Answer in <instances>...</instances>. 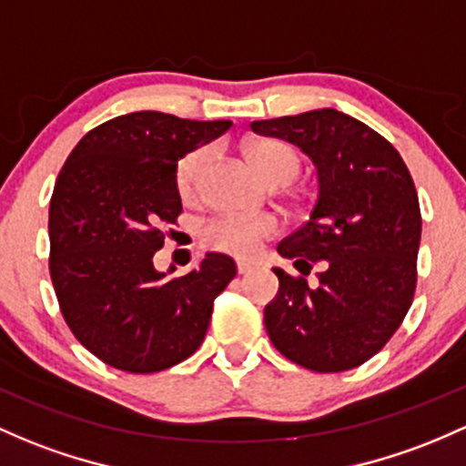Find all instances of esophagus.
<instances>
[{"instance_id":"obj_1","label":"esophagus","mask_w":466,"mask_h":466,"mask_svg":"<svg viewBox=\"0 0 466 466\" xmlns=\"http://www.w3.org/2000/svg\"><path fill=\"white\" fill-rule=\"evenodd\" d=\"M254 268H257V263H252V260H245V258L237 260V269H238V274H249V272H252Z\"/></svg>"}]
</instances>
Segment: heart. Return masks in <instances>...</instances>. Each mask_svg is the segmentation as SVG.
<instances>
[{"label": "heart", "mask_w": 466, "mask_h": 466, "mask_svg": "<svg viewBox=\"0 0 466 466\" xmlns=\"http://www.w3.org/2000/svg\"><path fill=\"white\" fill-rule=\"evenodd\" d=\"M245 155L252 161V166L257 167L258 175L268 183H272V186H285L300 170L299 152L279 139L249 141L245 146ZM209 158H212V150L209 147H198V150H192L190 155H186L178 161L175 181L178 197L183 201H192L198 194L203 172H206ZM274 232L276 221L272 217L223 212L203 225L201 238L208 248L248 257V254L257 252L260 241L272 237Z\"/></svg>", "instance_id": "obj_1"}]
</instances>
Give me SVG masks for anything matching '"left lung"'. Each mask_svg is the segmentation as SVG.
Masks as SVG:
<instances>
[{
  "label": "left lung",
  "instance_id": "obj_1",
  "mask_svg": "<svg viewBox=\"0 0 466 466\" xmlns=\"http://www.w3.org/2000/svg\"><path fill=\"white\" fill-rule=\"evenodd\" d=\"M252 130L299 146L319 175L309 221L279 243V254L300 274L314 263L323 272L309 288L274 268L269 340L305 370H354L387 345L411 308L422 228L411 175L385 137L334 108L252 121Z\"/></svg>",
  "mask_w": 466,
  "mask_h": 466
}]
</instances>
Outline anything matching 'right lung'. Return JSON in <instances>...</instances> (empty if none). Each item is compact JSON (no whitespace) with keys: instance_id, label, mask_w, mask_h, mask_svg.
<instances>
[{"instance_id":"right-lung-1","label":"right lung","mask_w":466,"mask_h":466,"mask_svg":"<svg viewBox=\"0 0 466 466\" xmlns=\"http://www.w3.org/2000/svg\"><path fill=\"white\" fill-rule=\"evenodd\" d=\"M157 110L96 126L75 146L50 198V279L76 340L106 365L152 374L198 350L237 263L208 252L186 276L155 269L181 214L178 158L229 130Z\"/></svg>"}]
</instances>
